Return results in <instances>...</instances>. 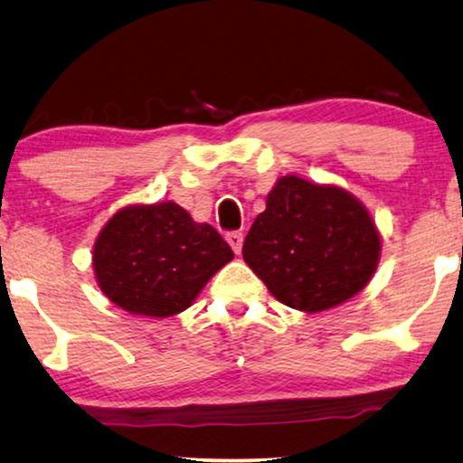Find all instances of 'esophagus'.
Returning a JSON list of instances; mask_svg holds the SVG:
<instances>
[{
  "instance_id": "esophagus-1",
  "label": "esophagus",
  "mask_w": 463,
  "mask_h": 463,
  "mask_svg": "<svg viewBox=\"0 0 463 463\" xmlns=\"http://www.w3.org/2000/svg\"><path fill=\"white\" fill-rule=\"evenodd\" d=\"M225 238H227V242H230V246L233 249V252H236V255H240V250H242V242H244V233L242 232H230Z\"/></svg>"
}]
</instances>
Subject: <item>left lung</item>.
<instances>
[{"mask_svg":"<svg viewBox=\"0 0 463 463\" xmlns=\"http://www.w3.org/2000/svg\"><path fill=\"white\" fill-rule=\"evenodd\" d=\"M382 242L366 208L333 185L278 179L244 240L249 268L284 306L322 312L360 293Z\"/></svg>","mask_w":463,"mask_h":463,"instance_id":"1","label":"left lung"}]
</instances>
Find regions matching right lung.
Returning a JSON list of instances; mask_svg holds the SVG:
<instances>
[{
  "instance_id": "right-lung-1",
  "label": "right lung",
  "mask_w": 463,
  "mask_h": 463,
  "mask_svg": "<svg viewBox=\"0 0 463 463\" xmlns=\"http://www.w3.org/2000/svg\"><path fill=\"white\" fill-rule=\"evenodd\" d=\"M232 259L221 233L175 202L118 211L92 252L100 290L126 312L154 318L187 309Z\"/></svg>"
}]
</instances>
